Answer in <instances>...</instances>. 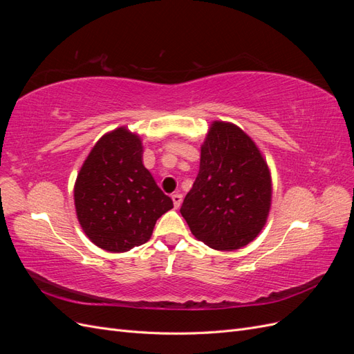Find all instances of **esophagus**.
Segmentation results:
<instances>
[{
    "mask_svg": "<svg viewBox=\"0 0 354 354\" xmlns=\"http://www.w3.org/2000/svg\"><path fill=\"white\" fill-rule=\"evenodd\" d=\"M171 199H173V202H174V207L178 208L181 205V202H183V195H181V194H173V195H171Z\"/></svg>",
    "mask_w": 354,
    "mask_h": 354,
    "instance_id": "34e87169",
    "label": "esophagus"
}]
</instances>
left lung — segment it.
I'll list each match as a JSON object with an SVG mask.
<instances>
[{"label":"left lung","instance_id":"1","mask_svg":"<svg viewBox=\"0 0 354 354\" xmlns=\"http://www.w3.org/2000/svg\"><path fill=\"white\" fill-rule=\"evenodd\" d=\"M270 199L269 168L254 142L236 125L214 122L180 208L195 238L218 251L242 248L263 229Z\"/></svg>","mask_w":354,"mask_h":354}]
</instances>
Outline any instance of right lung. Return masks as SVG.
I'll list each match as a JSON object with an SVG mask.
<instances>
[{"label":"right lung","instance_id":"right-lung-1","mask_svg":"<svg viewBox=\"0 0 354 354\" xmlns=\"http://www.w3.org/2000/svg\"><path fill=\"white\" fill-rule=\"evenodd\" d=\"M143 147L125 128L103 136L80 171L75 208L85 234L100 248L125 252L152 236L173 201L145 168Z\"/></svg>","mask_w":354,"mask_h":354}]
</instances>
